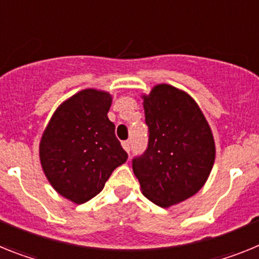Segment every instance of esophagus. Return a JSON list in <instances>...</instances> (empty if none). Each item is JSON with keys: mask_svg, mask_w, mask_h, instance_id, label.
I'll return each mask as SVG.
<instances>
[{"mask_svg": "<svg viewBox=\"0 0 259 259\" xmlns=\"http://www.w3.org/2000/svg\"><path fill=\"white\" fill-rule=\"evenodd\" d=\"M122 146H123V149H124L125 152L130 153V149H131V144H130V141H123Z\"/></svg>", "mask_w": 259, "mask_h": 259, "instance_id": "obj_1", "label": "esophagus"}]
</instances>
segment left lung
I'll return each instance as SVG.
<instances>
[{"instance_id":"1","label":"left lung","mask_w":259,"mask_h":259,"mask_svg":"<svg viewBox=\"0 0 259 259\" xmlns=\"http://www.w3.org/2000/svg\"><path fill=\"white\" fill-rule=\"evenodd\" d=\"M143 98L149 144L132 170L148 200L170 207L202 188L215 161L211 128L193 97L170 84H157Z\"/></svg>"}]
</instances>
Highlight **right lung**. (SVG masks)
Listing matches in <instances>:
<instances>
[{
	"mask_svg": "<svg viewBox=\"0 0 259 259\" xmlns=\"http://www.w3.org/2000/svg\"><path fill=\"white\" fill-rule=\"evenodd\" d=\"M113 96L87 88L62 102L45 127L38 146L40 163L54 191L81 205L104 189L127 153L107 118Z\"/></svg>",
	"mask_w": 259,
	"mask_h": 259,
	"instance_id": "1",
	"label": "right lung"
}]
</instances>
